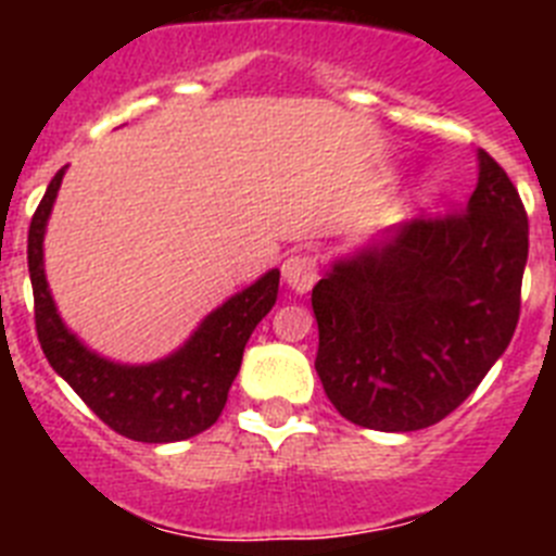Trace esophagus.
I'll list each match as a JSON object with an SVG mask.
<instances>
[{
    "label": "esophagus",
    "instance_id": "34e87169",
    "mask_svg": "<svg viewBox=\"0 0 556 556\" xmlns=\"http://www.w3.org/2000/svg\"><path fill=\"white\" fill-rule=\"evenodd\" d=\"M283 283H287L292 292H308L317 281V258L312 253H292L283 258L281 264Z\"/></svg>",
    "mask_w": 556,
    "mask_h": 556
}]
</instances>
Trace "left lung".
Masks as SVG:
<instances>
[{"instance_id": "obj_1", "label": "left lung", "mask_w": 556, "mask_h": 556, "mask_svg": "<svg viewBox=\"0 0 556 556\" xmlns=\"http://www.w3.org/2000/svg\"><path fill=\"white\" fill-rule=\"evenodd\" d=\"M529 255L527 208L479 150L462 211L420 217L312 289L314 370L345 420L376 431L440 424L507 351Z\"/></svg>"}]
</instances>
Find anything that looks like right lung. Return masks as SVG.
<instances>
[{"instance_id":"right-lung-1","label":"right lung","mask_w":556,"mask_h":556,"mask_svg":"<svg viewBox=\"0 0 556 556\" xmlns=\"http://www.w3.org/2000/svg\"><path fill=\"white\" fill-rule=\"evenodd\" d=\"M63 169L47 186L27 236V264L36 301V333L52 370L88 404V409L116 434L139 443H178L217 424L228 390L242 367L250 333L267 317L278 298L273 269L205 317L194 337L155 365L127 367L86 351L61 323L43 278V228L61 189Z\"/></svg>"}]
</instances>
